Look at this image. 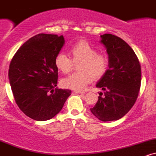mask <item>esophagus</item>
Segmentation results:
<instances>
[{"instance_id":"obj_1","label":"esophagus","mask_w":156,"mask_h":156,"mask_svg":"<svg viewBox=\"0 0 156 156\" xmlns=\"http://www.w3.org/2000/svg\"><path fill=\"white\" fill-rule=\"evenodd\" d=\"M74 92L77 93V94H85V92H83V91H80V90H75Z\"/></svg>"}]
</instances>
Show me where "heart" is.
Masks as SVG:
<instances>
[{
	"instance_id": "b5f03b06",
	"label": "heart",
	"mask_w": 156,
	"mask_h": 156,
	"mask_svg": "<svg viewBox=\"0 0 156 156\" xmlns=\"http://www.w3.org/2000/svg\"><path fill=\"white\" fill-rule=\"evenodd\" d=\"M71 58L60 53L55 58V66L64 74L73 70L74 63H78L79 72L62 80V85L68 89L81 90L95 78H101L108 68V58L103 53H98L94 47L84 41L77 42L69 49ZM72 59L71 60V58Z\"/></svg>"
}]
</instances>
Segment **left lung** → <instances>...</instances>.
I'll use <instances>...</instances> for the list:
<instances>
[{
    "label": "left lung",
    "mask_w": 156,
    "mask_h": 156,
    "mask_svg": "<svg viewBox=\"0 0 156 156\" xmlns=\"http://www.w3.org/2000/svg\"><path fill=\"white\" fill-rule=\"evenodd\" d=\"M101 42L108 55V68L96 87L104 91L90 108L100 120H117L133 107L141 87V66L133 50L115 35H101Z\"/></svg>",
    "instance_id": "1"
}]
</instances>
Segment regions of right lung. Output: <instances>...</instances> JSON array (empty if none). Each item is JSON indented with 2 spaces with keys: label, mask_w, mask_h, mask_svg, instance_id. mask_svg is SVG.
Masks as SVG:
<instances>
[{
  "label": "right lung",
  "mask_w": 156,
  "mask_h": 156,
  "mask_svg": "<svg viewBox=\"0 0 156 156\" xmlns=\"http://www.w3.org/2000/svg\"><path fill=\"white\" fill-rule=\"evenodd\" d=\"M64 44L62 35L39 34L25 42L11 61L9 80L15 101L34 120L54 117L71 94L69 89L55 88V58Z\"/></svg>",
  "instance_id": "right-lung-1"
}]
</instances>
